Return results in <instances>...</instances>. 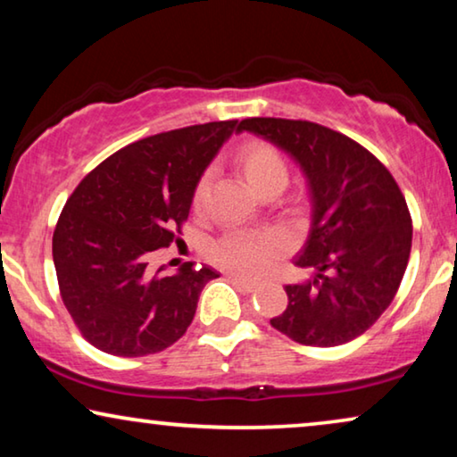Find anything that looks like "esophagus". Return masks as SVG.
Returning <instances> with one entry per match:
<instances>
[{"instance_id": "34e87169", "label": "esophagus", "mask_w": 457, "mask_h": 457, "mask_svg": "<svg viewBox=\"0 0 457 457\" xmlns=\"http://www.w3.org/2000/svg\"><path fill=\"white\" fill-rule=\"evenodd\" d=\"M227 277H228L230 280H233V283H235V285H239L243 291L252 293V291H255V289H258V285H255V283H252V280H247V278H243V277H239V274H235V272H228V274H227Z\"/></svg>"}]
</instances>
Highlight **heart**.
<instances>
[{
    "mask_svg": "<svg viewBox=\"0 0 457 457\" xmlns=\"http://www.w3.org/2000/svg\"><path fill=\"white\" fill-rule=\"evenodd\" d=\"M239 166L249 185L255 191L270 185H287L289 168L280 152L266 141H249L239 149ZM208 199V180L197 185L193 195V210L204 212ZM285 252V241L277 233H249V230H230L214 241L208 249V258L216 266L239 274L243 278H260L277 264L280 253Z\"/></svg>",
    "mask_w": 457,
    "mask_h": 457,
    "instance_id": "b5f03b06",
    "label": "heart"
}]
</instances>
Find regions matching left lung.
I'll return each instance as SVG.
<instances>
[{
	"label": "left lung",
	"instance_id": "left-lung-1",
	"mask_svg": "<svg viewBox=\"0 0 457 457\" xmlns=\"http://www.w3.org/2000/svg\"><path fill=\"white\" fill-rule=\"evenodd\" d=\"M247 130L283 149L308 180L312 222L295 266L314 277L287 285L270 324L289 339L335 347L366 333L389 308L411 249V218L391 172L333 129L287 118H245Z\"/></svg>",
	"mask_w": 457,
	"mask_h": 457
}]
</instances>
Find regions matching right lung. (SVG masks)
Returning <instances> with one entry per match:
<instances>
[{
    "instance_id": "right-lung-1",
    "label": "right lung",
    "mask_w": 457,
    "mask_h": 457,
    "mask_svg": "<svg viewBox=\"0 0 457 457\" xmlns=\"http://www.w3.org/2000/svg\"><path fill=\"white\" fill-rule=\"evenodd\" d=\"M237 120L205 122L135 141L80 180L54 230L60 295L80 335L120 358L158 353L195 316L199 293L220 274L187 262L149 272L189 218L197 183Z\"/></svg>"
}]
</instances>
